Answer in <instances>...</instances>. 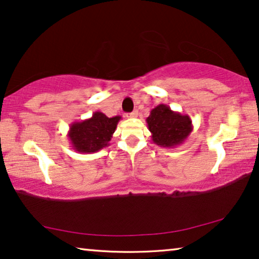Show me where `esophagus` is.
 Returning <instances> with one entry per match:
<instances>
[{
	"label": "esophagus",
	"instance_id": "34e87169",
	"mask_svg": "<svg viewBox=\"0 0 259 259\" xmlns=\"http://www.w3.org/2000/svg\"><path fill=\"white\" fill-rule=\"evenodd\" d=\"M137 116H138L137 110L130 112V114H126V117H129V118H135V117H137Z\"/></svg>",
	"mask_w": 259,
	"mask_h": 259
}]
</instances>
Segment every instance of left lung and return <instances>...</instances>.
<instances>
[{"mask_svg":"<svg viewBox=\"0 0 259 259\" xmlns=\"http://www.w3.org/2000/svg\"><path fill=\"white\" fill-rule=\"evenodd\" d=\"M147 123L152 142L162 148H176L183 144L192 131L191 118L171 110L166 104L152 109Z\"/></svg>","mask_w":259,"mask_h":259,"instance_id":"1","label":"left lung"}]
</instances>
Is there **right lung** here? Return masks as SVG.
Masks as SVG:
<instances>
[{"instance_id":"right-lung-1","label":"right lung","mask_w":259,"mask_h":259,"mask_svg":"<svg viewBox=\"0 0 259 259\" xmlns=\"http://www.w3.org/2000/svg\"><path fill=\"white\" fill-rule=\"evenodd\" d=\"M121 116L108 117L103 112L95 111L90 118L74 122L68 131L71 148L81 154H92L108 147Z\"/></svg>"}]
</instances>
